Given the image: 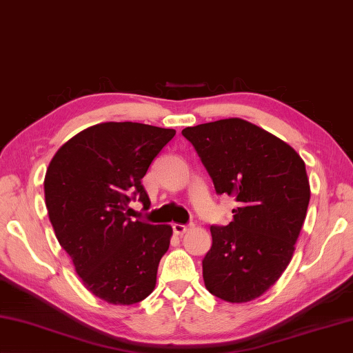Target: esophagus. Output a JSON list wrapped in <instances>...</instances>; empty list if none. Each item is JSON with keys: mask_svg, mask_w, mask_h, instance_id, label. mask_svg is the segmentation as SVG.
<instances>
[{"mask_svg": "<svg viewBox=\"0 0 353 353\" xmlns=\"http://www.w3.org/2000/svg\"><path fill=\"white\" fill-rule=\"evenodd\" d=\"M172 231H174L176 236H183V234L188 231V226L181 225V223H174L172 225Z\"/></svg>", "mask_w": 353, "mask_h": 353, "instance_id": "esophagus-1", "label": "esophagus"}]
</instances>
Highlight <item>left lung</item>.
Returning <instances> with one entry per match:
<instances>
[{
    "mask_svg": "<svg viewBox=\"0 0 353 353\" xmlns=\"http://www.w3.org/2000/svg\"><path fill=\"white\" fill-rule=\"evenodd\" d=\"M217 194L236 197L228 226H211L202 261L208 291L248 303L275 285L291 263L310 199L306 167L285 141L240 117L186 127Z\"/></svg>",
    "mask_w": 353,
    "mask_h": 353,
    "instance_id": "left-lung-1",
    "label": "left lung"
}]
</instances>
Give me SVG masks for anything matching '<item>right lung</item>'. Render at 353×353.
<instances>
[{
  "label": "right lung",
  "mask_w": 353,
  "mask_h": 353,
  "mask_svg": "<svg viewBox=\"0 0 353 353\" xmlns=\"http://www.w3.org/2000/svg\"><path fill=\"white\" fill-rule=\"evenodd\" d=\"M176 130L102 122L57 151L44 179L48 219L87 291L130 306L154 291L172 228L131 222L128 202L150 208L142 179Z\"/></svg>",
  "instance_id": "obj_1"
}]
</instances>
